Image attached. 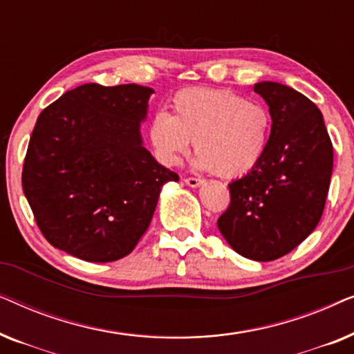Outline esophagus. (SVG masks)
Masks as SVG:
<instances>
[{
    "mask_svg": "<svg viewBox=\"0 0 354 354\" xmlns=\"http://www.w3.org/2000/svg\"><path fill=\"white\" fill-rule=\"evenodd\" d=\"M183 182H185L187 185L192 187V188H196V187H200V185H203V183H205V180H203V178H196V177H188Z\"/></svg>",
    "mask_w": 354,
    "mask_h": 354,
    "instance_id": "34e87169",
    "label": "esophagus"
}]
</instances>
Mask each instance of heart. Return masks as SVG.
<instances>
[{
    "mask_svg": "<svg viewBox=\"0 0 354 354\" xmlns=\"http://www.w3.org/2000/svg\"><path fill=\"white\" fill-rule=\"evenodd\" d=\"M174 114L158 111L149 143L166 166L180 164L195 140V166L221 177H240L258 166L270 138L269 111L229 90L187 88L172 100Z\"/></svg>",
    "mask_w": 354,
    "mask_h": 354,
    "instance_id": "1",
    "label": "heart"
}]
</instances>
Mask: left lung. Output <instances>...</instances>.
Here are the masks:
<instances>
[{"label":"left lung","mask_w":354,"mask_h":354,"mask_svg":"<svg viewBox=\"0 0 354 354\" xmlns=\"http://www.w3.org/2000/svg\"><path fill=\"white\" fill-rule=\"evenodd\" d=\"M253 90L269 106V145L253 171L229 183L230 205L217 227L236 253L264 263L290 253L316 229L333 148L322 113L303 93L279 82H258Z\"/></svg>","instance_id":"obj_1"}]
</instances>
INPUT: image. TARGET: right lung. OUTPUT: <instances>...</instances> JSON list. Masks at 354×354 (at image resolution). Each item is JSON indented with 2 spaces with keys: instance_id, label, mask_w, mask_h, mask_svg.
I'll return each mask as SVG.
<instances>
[{
  "instance_id": "1",
  "label": "right lung",
  "mask_w": 354,
  "mask_h": 354,
  "mask_svg": "<svg viewBox=\"0 0 354 354\" xmlns=\"http://www.w3.org/2000/svg\"><path fill=\"white\" fill-rule=\"evenodd\" d=\"M153 88L85 84L38 115L22 188L55 248L90 263L118 261L137 246L164 183L178 176L143 147Z\"/></svg>"
}]
</instances>
